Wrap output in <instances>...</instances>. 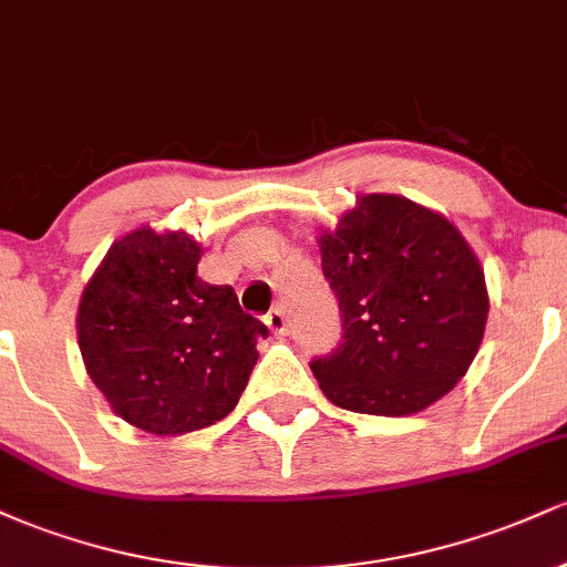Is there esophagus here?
Masks as SVG:
<instances>
[{
  "mask_svg": "<svg viewBox=\"0 0 567 567\" xmlns=\"http://www.w3.org/2000/svg\"><path fill=\"white\" fill-rule=\"evenodd\" d=\"M266 328L275 336H288V317H285V311L279 309V306L266 315Z\"/></svg>",
  "mask_w": 567,
  "mask_h": 567,
  "instance_id": "obj_1",
  "label": "esophagus"
}]
</instances>
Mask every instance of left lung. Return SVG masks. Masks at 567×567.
Returning a JSON list of instances; mask_svg holds the SVG:
<instances>
[{
    "label": "left lung",
    "mask_w": 567,
    "mask_h": 567,
    "mask_svg": "<svg viewBox=\"0 0 567 567\" xmlns=\"http://www.w3.org/2000/svg\"><path fill=\"white\" fill-rule=\"evenodd\" d=\"M343 341L311 362L343 410L413 415L466 375L485 336V271L453 220L400 194H362L320 229Z\"/></svg>",
    "instance_id": "8db88e82"
}]
</instances>
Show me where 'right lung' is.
I'll list each match as a JSON object with an SVG mask.
<instances>
[{"instance_id":"1","label":"right lung","mask_w":567,"mask_h":567,"mask_svg":"<svg viewBox=\"0 0 567 567\" xmlns=\"http://www.w3.org/2000/svg\"><path fill=\"white\" fill-rule=\"evenodd\" d=\"M199 258L186 231L133 229L109 247L76 311L87 375L122 421L157 437L226 419L269 336L237 292L197 277Z\"/></svg>"}]
</instances>
